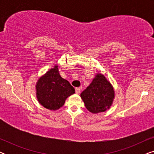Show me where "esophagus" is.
Returning a JSON list of instances; mask_svg holds the SVG:
<instances>
[{
  "instance_id": "1",
  "label": "esophagus",
  "mask_w": 154,
  "mask_h": 154,
  "mask_svg": "<svg viewBox=\"0 0 154 154\" xmlns=\"http://www.w3.org/2000/svg\"><path fill=\"white\" fill-rule=\"evenodd\" d=\"M81 88H75V93L76 94H80L81 93Z\"/></svg>"
}]
</instances>
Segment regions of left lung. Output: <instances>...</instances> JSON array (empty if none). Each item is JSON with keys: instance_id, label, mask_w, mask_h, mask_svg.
Segmentation results:
<instances>
[{"instance_id": "left-lung-1", "label": "left lung", "mask_w": 154, "mask_h": 154, "mask_svg": "<svg viewBox=\"0 0 154 154\" xmlns=\"http://www.w3.org/2000/svg\"><path fill=\"white\" fill-rule=\"evenodd\" d=\"M114 94L110 82L102 73H97L90 85L81 92V97L90 112L98 113L110 108Z\"/></svg>"}]
</instances>
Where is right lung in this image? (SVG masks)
Listing matches in <instances>:
<instances>
[{
	"label": "right lung",
	"mask_w": 154,
	"mask_h": 154,
	"mask_svg": "<svg viewBox=\"0 0 154 154\" xmlns=\"http://www.w3.org/2000/svg\"><path fill=\"white\" fill-rule=\"evenodd\" d=\"M35 89L40 104L53 111L61 108L66 98L75 93V89L69 82L61 77L57 64L40 78Z\"/></svg>",
	"instance_id": "1"
}]
</instances>
